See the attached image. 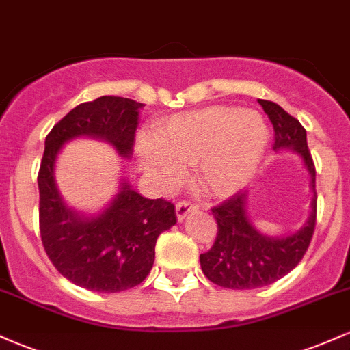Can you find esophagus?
Instances as JSON below:
<instances>
[{
	"label": "esophagus",
	"instance_id": "1",
	"mask_svg": "<svg viewBox=\"0 0 350 350\" xmlns=\"http://www.w3.org/2000/svg\"><path fill=\"white\" fill-rule=\"evenodd\" d=\"M198 211V206L192 202H189V200H180V202L176 204V215H178V220H184L186 217L191 214V212Z\"/></svg>",
	"mask_w": 350,
	"mask_h": 350
}]
</instances>
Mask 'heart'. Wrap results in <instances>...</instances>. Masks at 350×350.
Segmentation results:
<instances>
[{
	"mask_svg": "<svg viewBox=\"0 0 350 350\" xmlns=\"http://www.w3.org/2000/svg\"><path fill=\"white\" fill-rule=\"evenodd\" d=\"M267 144V123L256 111L215 105L172 116L156 139H139L138 158L163 186L178 183L184 166L194 164L199 186L208 196L227 198L252 178Z\"/></svg>",
	"mask_w": 350,
	"mask_h": 350,
	"instance_id": "heart-1",
	"label": "heart"
}]
</instances>
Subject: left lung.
I'll list each match as a JSON object with an SVG mask.
<instances>
[{"label":"left lung","mask_w":350,"mask_h":350,"mask_svg":"<svg viewBox=\"0 0 350 350\" xmlns=\"http://www.w3.org/2000/svg\"><path fill=\"white\" fill-rule=\"evenodd\" d=\"M275 130L273 150L299 152L311 178V215L303 227L286 237H268L252 226L247 214V192H237L212 208L217 237L200 255V268L212 283L230 290H253L275 283L303 260L316 227V167L308 150L306 130L295 116L270 100H258Z\"/></svg>","instance_id":"obj_1"}]
</instances>
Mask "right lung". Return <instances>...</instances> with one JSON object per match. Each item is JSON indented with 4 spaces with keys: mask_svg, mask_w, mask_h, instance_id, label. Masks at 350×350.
Returning <instances> with one entry per match:
<instances>
[{
    "mask_svg": "<svg viewBox=\"0 0 350 350\" xmlns=\"http://www.w3.org/2000/svg\"><path fill=\"white\" fill-rule=\"evenodd\" d=\"M143 107L131 98L98 97L70 110L46 136L38 174L41 240L60 275L85 290L118 293L138 286L154 263L156 240L176 224L174 204L143 198L123 179L102 212L82 215L60 198L55 159L64 144L79 136L105 139L122 158H130Z\"/></svg>",
    "mask_w": 350,
    "mask_h": 350,
    "instance_id": "1",
    "label": "right lung"
}]
</instances>
